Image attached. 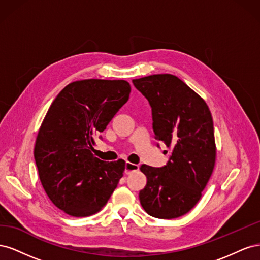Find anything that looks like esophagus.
I'll return each instance as SVG.
<instances>
[{
    "label": "esophagus",
    "mask_w": 260,
    "mask_h": 260,
    "mask_svg": "<svg viewBox=\"0 0 260 260\" xmlns=\"http://www.w3.org/2000/svg\"><path fill=\"white\" fill-rule=\"evenodd\" d=\"M139 170V165H136V164H132V162H129L127 161L125 162V169H124V172L127 175H130L131 172L133 171H137Z\"/></svg>",
    "instance_id": "1"
}]
</instances>
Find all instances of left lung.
I'll return each instance as SVG.
<instances>
[{"label":"left lung","instance_id":"8db88e82","mask_svg":"<svg viewBox=\"0 0 260 260\" xmlns=\"http://www.w3.org/2000/svg\"><path fill=\"white\" fill-rule=\"evenodd\" d=\"M132 82L152 107L155 138L172 149L164 167H140L147 178L140 203L155 218H178L198 204L215 167L210 111L198 93L174 75L147 76Z\"/></svg>","mask_w":260,"mask_h":260}]
</instances>
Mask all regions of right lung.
I'll return each instance as SVG.
<instances>
[{
	"mask_svg": "<svg viewBox=\"0 0 260 260\" xmlns=\"http://www.w3.org/2000/svg\"><path fill=\"white\" fill-rule=\"evenodd\" d=\"M130 92L124 80L75 81L59 92L46 113L35 159L45 193L67 215L96 214L123 176L124 160L104 161L92 152L94 139L127 103Z\"/></svg>",
	"mask_w": 260,
	"mask_h": 260,
	"instance_id": "1",
	"label": "right lung"
}]
</instances>
